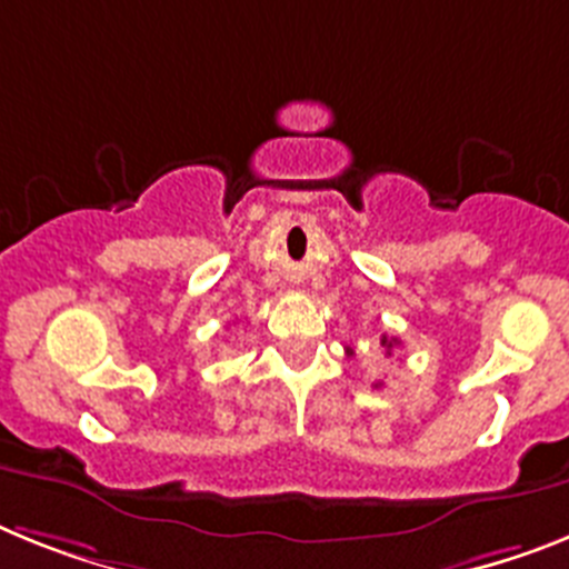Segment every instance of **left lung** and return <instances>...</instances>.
Returning a JSON list of instances; mask_svg holds the SVG:
<instances>
[{"label": "left lung", "instance_id": "left-lung-1", "mask_svg": "<svg viewBox=\"0 0 569 569\" xmlns=\"http://www.w3.org/2000/svg\"><path fill=\"white\" fill-rule=\"evenodd\" d=\"M380 346H383V352L392 355V349L398 346V338H387V335H383V338H380ZM346 355H352V349H346Z\"/></svg>", "mask_w": 569, "mask_h": 569}]
</instances>
